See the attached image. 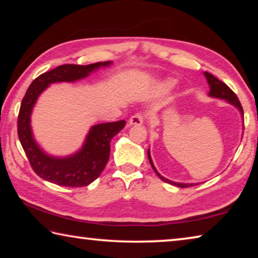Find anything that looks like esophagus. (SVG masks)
I'll return each mask as SVG.
<instances>
[{
    "mask_svg": "<svg viewBox=\"0 0 258 258\" xmlns=\"http://www.w3.org/2000/svg\"><path fill=\"white\" fill-rule=\"evenodd\" d=\"M145 121V116L142 113H135L128 119L130 125H142Z\"/></svg>",
    "mask_w": 258,
    "mask_h": 258,
    "instance_id": "obj_1",
    "label": "esophagus"
}]
</instances>
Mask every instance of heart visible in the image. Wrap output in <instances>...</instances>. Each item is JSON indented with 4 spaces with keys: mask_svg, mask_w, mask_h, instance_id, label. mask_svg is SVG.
Returning <instances> with one entry per match:
<instances>
[{
    "mask_svg": "<svg viewBox=\"0 0 258 258\" xmlns=\"http://www.w3.org/2000/svg\"><path fill=\"white\" fill-rule=\"evenodd\" d=\"M176 82L174 80H166L160 84V89L163 91H171L174 86H175Z\"/></svg>",
    "mask_w": 258,
    "mask_h": 258,
    "instance_id": "obj_1",
    "label": "heart"
}]
</instances>
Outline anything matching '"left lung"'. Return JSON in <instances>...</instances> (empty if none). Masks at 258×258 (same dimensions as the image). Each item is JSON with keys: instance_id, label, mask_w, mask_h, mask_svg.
I'll use <instances>...</instances> for the list:
<instances>
[{"instance_id": "8db88e82", "label": "left lung", "mask_w": 258, "mask_h": 258, "mask_svg": "<svg viewBox=\"0 0 258 258\" xmlns=\"http://www.w3.org/2000/svg\"><path fill=\"white\" fill-rule=\"evenodd\" d=\"M204 76L206 77L207 80V83L209 85V93L208 95L209 97L212 98H216V99H221V100H225L226 102H229L230 104H232V106H234L235 108L238 109L239 112L241 113L242 116V121H243V110H242V107L241 104H240V101L239 99L237 98V95H235L233 93V91L230 89V87L225 84V83L221 82L220 80H217V78L215 76H213L212 74H209L207 72L204 73ZM148 158H149V161H150V165L152 169H154L155 173L158 175V177L160 178L161 181H164L166 183H169V184L172 185H176L178 187H187V186H192V185H197L198 183H181V182H174V181H171L168 180V178L164 177L163 175H160L159 172L157 171L155 165H154V161H152V158H151V155H150V149H148Z\"/></svg>"}]
</instances>
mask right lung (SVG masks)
I'll use <instances>...</instances> for the list:
<instances>
[{"instance_id": "right-lung-1", "label": "right lung", "mask_w": 258, "mask_h": 258, "mask_svg": "<svg viewBox=\"0 0 258 258\" xmlns=\"http://www.w3.org/2000/svg\"><path fill=\"white\" fill-rule=\"evenodd\" d=\"M112 61L80 66L62 64L35 78L21 101L18 116V137L34 172L54 184L80 187L97 180L106 167L110 155V141L124 128L125 120L91 126L83 146L68 156H52L34 138L30 117L40 95L54 83H74L86 78L99 68H107Z\"/></svg>"}]
</instances>
